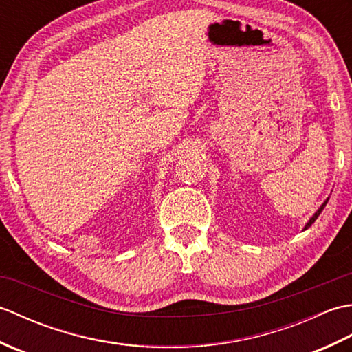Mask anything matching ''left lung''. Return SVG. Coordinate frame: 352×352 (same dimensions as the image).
Returning <instances> with one entry per match:
<instances>
[{
    "mask_svg": "<svg viewBox=\"0 0 352 352\" xmlns=\"http://www.w3.org/2000/svg\"><path fill=\"white\" fill-rule=\"evenodd\" d=\"M328 199H330V198H327V199H325V203H324L322 206H320V207L318 208V212H316L315 214H313V216H311V218H310V221H309L307 223H305V227H304V230H307V228H309V227L311 226V223H313V222H315V221L318 219V216H319L320 213H322V210H324V207L327 206V203H328Z\"/></svg>",
    "mask_w": 352,
    "mask_h": 352,
    "instance_id": "obj_1",
    "label": "left lung"
}]
</instances>
